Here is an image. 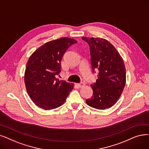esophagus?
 Instances as JSON below:
<instances>
[{
    "instance_id": "34e87169",
    "label": "esophagus",
    "mask_w": 149,
    "mask_h": 149,
    "mask_svg": "<svg viewBox=\"0 0 149 149\" xmlns=\"http://www.w3.org/2000/svg\"><path fill=\"white\" fill-rule=\"evenodd\" d=\"M85 85V84L83 82H81V83H77V86H78L80 87V88L83 87V86H84Z\"/></svg>"
}]
</instances>
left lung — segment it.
<instances>
[{
  "label": "left lung",
  "mask_w": 149,
  "mask_h": 149,
  "mask_svg": "<svg viewBox=\"0 0 149 149\" xmlns=\"http://www.w3.org/2000/svg\"><path fill=\"white\" fill-rule=\"evenodd\" d=\"M82 40L89 46L93 72L99 70L97 79L91 85L93 94L86 102L95 109L110 108L119 100L125 85L124 60L116 49L105 39L83 37Z\"/></svg>",
  "instance_id": "obj_1"
}]
</instances>
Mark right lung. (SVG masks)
<instances>
[{"label": "right lung", "instance_id": "1", "mask_svg": "<svg viewBox=\"0 0 149 149\" xmlns=\"http://www.w3.org/2000/svg\"><path fill=\"white\" fill-rule=\"evenodd\" d=\"M77 41L61 38L49 41L37 49L29 57L24 81L30 99L38 107L50 110L61 106L74 84L56 78L61 72V61L66 50Z\"/></svg>", "mask_w": 149, "mask_h": 149}]
</instances>
